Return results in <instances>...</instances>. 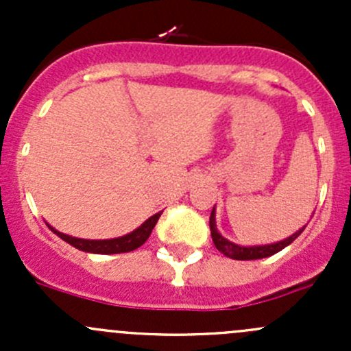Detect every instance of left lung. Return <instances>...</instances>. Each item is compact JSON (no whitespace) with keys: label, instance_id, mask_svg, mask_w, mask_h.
Listing matches in <instances>:
<instances>
[{"label":"left lung","instance_id":"left-lung-1","mask_svg":"<svg viewBox=\"0 0 351 351\" xmlns=\"http://www.w3.org/2000/svg\"><path fill=\"white\" fill-rule=\"evenodd\" d=\"M208 224H210V236H212V241L215 244V247H217L224 256L232 258V260H260V258L271 256V254L278 253V251L284 250L285 246H289L293 239L299 238L300 232H302L307 226V224L302 226L299 231H295L292 236L282 239V241L270 243V244H256V246H243V244H236L229 241V239H226L224 236L217 231V224H215V205L214 208H212Z\"/></svg>","mask_w":351,"mask_h":351}]
</instances>
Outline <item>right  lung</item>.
<instances>
[{
  "instance_id": "1",
  "label": "right lung",
  "mask_w": 351,
  "mask_h": 351,
  "mask_svg": "<svg viewBox=\"0 0 351 351\" xmlns=\"http://www.w3.org/2000/svg\"><path fill=\"white\" fill-rule=\"evenodd\" d=\"M162 210L158 212V214L151 215L147 221H144L143 224L137 229H134L132 232L125 236H120V238L113 239H81L74 238V236H67L64 232H59L58 229H54L52 226H49L54 234H58L62 241H66L71 246H74L76 250L84 251V253H95V254H117V253H129V251L137 250L139 246H143L144 243L147 241V238L153 232L156 222L161 217Z\"/></svg>"
}]
</instances>
